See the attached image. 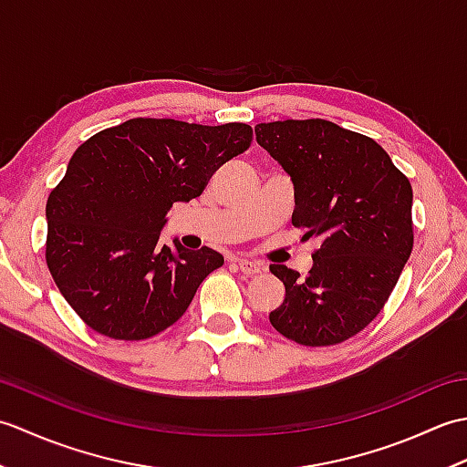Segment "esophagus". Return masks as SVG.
I'll return each instance as SVG.
<instances>
[{
  "mask_svg": "<svg viewBox=\"0 0 467 467\" xmlns=\"http://www.w3.org/2000/svg\"><path fill=\"white\" fill-rule=\"evenodd\" d=\"M236 266H239L243 275H256L263 271V265L256 263V261H246V259H241L236 261Z\"/></svg>",
  "mask_w": 467,
  "mask_h": 467,
  "instance_id": "obj_1",
  "label": "esophagus"
}]
</instances>
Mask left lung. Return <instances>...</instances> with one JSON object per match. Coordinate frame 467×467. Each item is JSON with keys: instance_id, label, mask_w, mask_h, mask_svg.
Here are the masks:
<instances>
[{"instance_id": "left-lung-1", "label": "left lung", "mask_w": 467, "mask_h": 467, "mask_svg": "<svg viewBox=\"0 0 467 467\" xmlns=\"http://www.w3.org/2000/svg\"><path fill=\"white\" fill-rule=\"evenodd\" d=\"M254 134L291 176L293 224L321 241L306 279L271 265L285 301L269 321L301 345L343 343L379 315L410 259L411 184L371 138L321 118L256 124Z\"/></svg>"}]
</instances>
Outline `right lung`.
<instances>
[{
	"instance_id": "add662e5",
	"label": "right lung",
	"mask_w": 467,
	"mask_h": 467,
	"mask_svg": "<svg viewBox=\"0 0 467 467\" xmlns=\"http://www.w3.org/2000/svg\"><path fill=\"white\" fill-rule=\"evenodd\" d=\"M253 128L132 118L86 140L46 204V263L96 333L140 341L176 323L224 259L208 246L161 244L174 202L201 196L243 154Z\"/></svg>"
}]
</instances>
